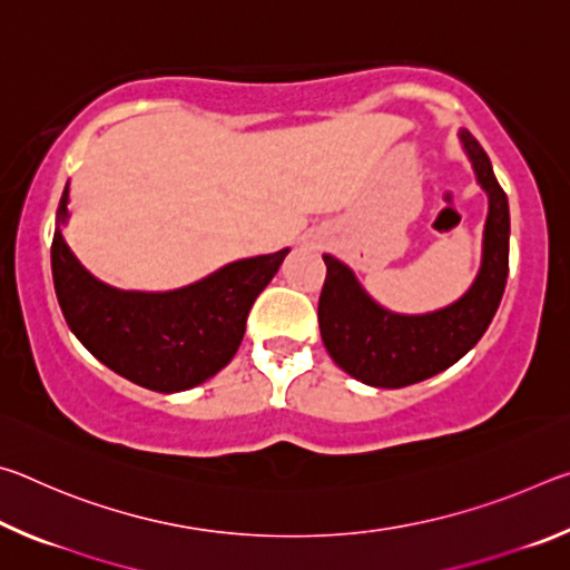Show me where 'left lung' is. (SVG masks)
<instances>
[{
  "instance_id": "obj_1",
  "label": "left lung",
  "mask_w": 570,
  "mask_h": 570,
  "mask_svg": "<svg viewBox=\"0 0 570 570\" xmlns=\"http://www.w3.org/2000/svg\"><path fill=\"white\" fill-rule=\"evenodd\" d=\"M460 140L490 204L480 274L465 296L432 314H392L366 296L342 262L324 256L322 342L346 374L370 387H407L448 370L480 342L503 298L510 238L508 198L480 142L468 130H460Z\"/></svg>"
}]
</instances>
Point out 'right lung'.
<instances>
[{"instance_id": "1", "label": "right lung", "mask_w": 570, "mask_h": 570, "mask_svg": "<svg viewBox=\"0 0 570 570\" xmlns=\"http://www.w3.org/2000/svg\"><path fill=\"white\" fill-rule=\"evenodd\" d=\"M70 188L57 206L52 278L72 334L92 356L153 392H183L214 377L234 360L256 296L288 248L244 258L178 292H120L95 278L65 244Z\"/></svg>"}]
</instances>
